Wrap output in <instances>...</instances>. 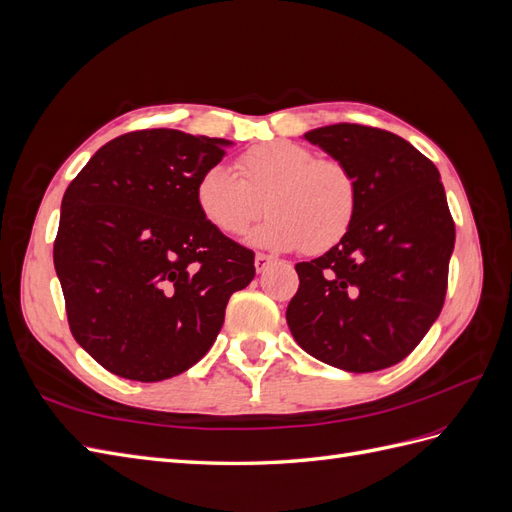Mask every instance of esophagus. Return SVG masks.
Wrapping results in <instances>:
<instances>
[{"instance_id": "obj_1", "label": "esophagus", "mask_w": 512, "mask_h": 512, "mask_svg": "<svg viewBox=\"0 0 512 512\" xmlns=\"http://www.w3.org/2000/svg\"><path fill=\"white\" fill-rule=\"evenodd\" d=\"M273 262V258L271 256H267V254H256V258H254V265H256V271L258 273H262L265 271L269 265Z\"/></svg>"}]
</instances>
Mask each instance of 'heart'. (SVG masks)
Returning a JSON list of instances; mask_svg holds the SVG:
<instances>
[{
	"instance_id": "b5f03b06",
	"label": "heart",
	"mask_w": 512,
	"mask_h": 512,
	"mask_svg": "<svg viewBox=\"0 0 512 512\" xmlns=\"http://www.w3.org/2000/svg\"><path fill=\"white\" fill-rule=\"evenodd\" d=\"M237 173L215 164L196 181V209L220 235H243L265 209L271 218L250 237L265 250L320 254L350 232L359 194L342 162L320 160L299 143L271 141L243 153Z\"/></svg>"
}]
</instances>
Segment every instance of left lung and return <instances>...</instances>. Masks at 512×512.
<instances>
[{"instance_id":"obj_1","label":"left lung","mask_w":512,"mask_h":512,"mask_svg":"<svg viewBox=\"0 0 512 512\" xmlns=\"http://www.w3.org/2000/svg\"><path fill=\"white\" fill-rule=\"evenodd\" d=\"M303 138L348 168L359 205L342 241L294 267L290 333L337 369L391 367L418 346L444 305L455 224L440 173L401 136L359 123Z\"/></svg>"}]
</instances>
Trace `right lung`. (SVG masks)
Returning <instances> with one entry per match:
<instances>
[{
	"instance_id": "right-lung-1",
	"label": "right lung",
	"mask_w": 512,
	"mask_h": 512,
	"mask_svg": "<svg viewBox=\"0 0 512 512\" xmlns=\"http://www.w3.org/2000/svg\"><path fill=\"white\" fill-rule=\"evenodd\" d=\"M226 138L141 130L100 147L61 200L53 247L70 331L113 374L160 382L198 363L254 252L196 209V181Z\"/></svg>"
}]
</instances>
